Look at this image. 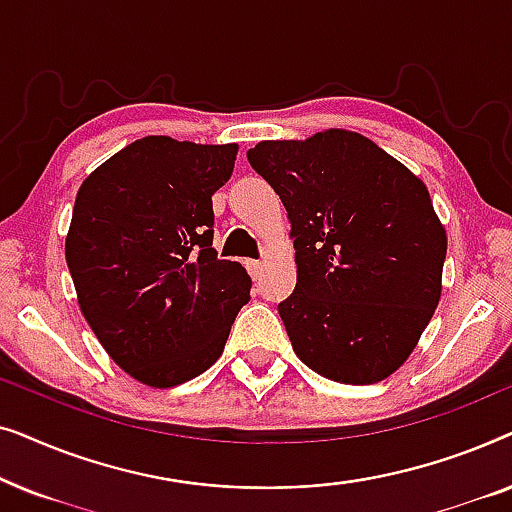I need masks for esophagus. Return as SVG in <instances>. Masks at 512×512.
<instances>
[{
	"label": "esophagus",
	"instance_id": "esophagus-1",
	"mask_svg": "<svg viewBox=\"0 0 512 512\" xmlns=\"http://www.w3.org/2000/svg\"><path fill=\"white\" fill-rule=\"evenodd\" d=\"M247 270H249L251 277L258 279V275H261V270H263V263L261 261H247Z\"/></svg>",
	"mask_w": 512,
	"mask_h": 512
}]
</instances>
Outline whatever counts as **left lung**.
Instances as JSON below:
<instances>
[{"instance_id": "1", "label": "left lung", "mask_w": 512, "mask_h": 512, "mask_svg": "<svg viewBox=\"0 0 512 512\" xmlns=\"http://www.w3.org/2000/svg\"><path fill=\"white\" fill-rule=\"evenodd\" d=\"M247 158L291 219L298 282L277 310L293 352L342 384L389 377L440 300L447 237L422 179L347 130Z\"/></svg>"}]
</instances>
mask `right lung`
<instances>
[{
	"label": "right lung",
	"instance_id": "right-lung-1",
	"mask_svg": "<svg viewBox=\"0 0 512 512\" xmlns=\"http://www.w3.org/2000/svg\"><path fill=\"white\" fill-rule=\"evenodd\" d=\"M237 144L144 137L76 193L65 256L86 321L135 380L167 389L219 359L251 277L214 249L212 195Z\"/></svg>",
	"mask_w": 512,
	"mask_h": 512
}]
</instances>
